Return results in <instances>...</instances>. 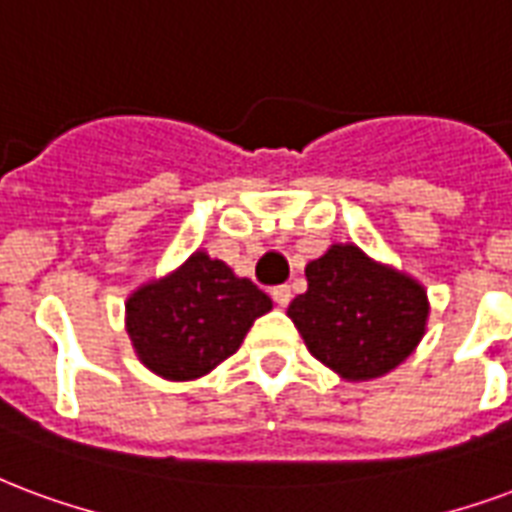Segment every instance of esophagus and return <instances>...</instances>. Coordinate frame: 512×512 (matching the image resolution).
<instances>
[{"label":"esophagus","instance_id":"34e87169","mask_svg":"<svg viewBox=\"0 0 512 512\" xmlns=\"http://www.w3.org/2000/svg\"><path fill=\"white\" fill-rule=\"evenodd\" d=\"M271 295H274V301L279 306H287L290 301H293V290H290V285H279L271 290Z\"/></svg>","mask_w":512,"mask_h":512}]
</instances>
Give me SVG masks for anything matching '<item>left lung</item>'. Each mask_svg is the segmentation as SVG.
<instances>
[{
  "instance_id": "left-lung-1",
  "label": "left lung",
  "mask_w": 512,
  "mask_h": 512,
  "mask_svg": "<svg viewBox=\"0 0 512 512\" xmlns=\"http://www.w3.org/2000/svg\"><path fill=\"white\" fill-rule=\"evenodd\" d=\"M309 290L287 309L317 361L344 380L396 369L420 342L429 301L410 276L377 266L358 246H331L306 266Z\"/></svg>"
}]
</instances>
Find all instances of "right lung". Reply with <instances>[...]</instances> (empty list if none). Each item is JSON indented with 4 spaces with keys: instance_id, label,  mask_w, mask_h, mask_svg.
I'll return each mask as SVG.
<instances>
[{
    "instance_id": "1",
    "label": "right lung",
    "mask_w": 512,
    "mask_h": 512,
    "mask_svg": "<svg viewBox=\"0 0 512 512\" xmlns=\"http://www.w3.org/2000/svg\"><path fill=\"white\" fill-rule=\"evenodd\" d=\"M268 309L271 298L255 282L195 252L176 274L130 295L127 333L151 372L195 380L230 358Z\"/></svg>"
}]
</instances>
